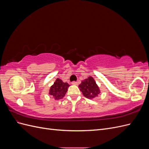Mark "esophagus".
I'll use <instances>...</instances> for the list:
<instances>
[{"instance_id":"34e87169","label":"esophagus","mask_w":149,"mask_h":149,"mask_svg":"<svg viewBox=\"0 0 149 149\" xmlns=\"http://www.w3.org/2000/svg\"><path fill=\"white\" fill-rule=\"evenodd\" d=\"M71 83H72V84H77L78 82L77 81H73Z\"/></svg>"}]
</instances>
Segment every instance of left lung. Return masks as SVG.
<instances>
[{"mask_svg":"<svg viewBox=\"0 0 149 149\" xmlns=\"http://www.w3.org/2000/svg\"><path fill=\"white\" fill-rule=\"evenodd\" d=\"M79 87L84 96L88 99L95 97L100 93V89L92 77H88L87 79H85L79 85Z\"/></svg>","mask_w":149,"mask_h":149,"instance_id":"8db88e82","label":"left lung"}]
</instances>
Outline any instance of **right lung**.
<instances>
[{"mask_svg":"<svg viewBox=\"0 0 149 149\" xmlns=\"http://www.w3.org/2000/svg\"><path fill=\"white\" fill-rule=\"evenodd\" d=\"M70 85L67 83H63L62 80L57 78L56 81L54 83L49 89V94L52 95L56 100H59L62 99L67 92L68 88Z\"/></svg>","mask_w":149,"mask_h":149,"instance_id":"right-lung-1","label":"right lung"}]
</instances>
